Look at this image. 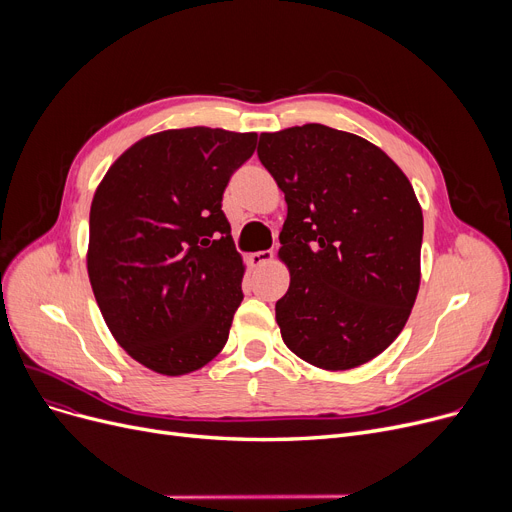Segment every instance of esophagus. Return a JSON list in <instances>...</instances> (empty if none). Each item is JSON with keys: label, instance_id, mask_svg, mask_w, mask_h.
I'll use <instances>...</instances> for the list:
<instances>
[{"label": "esophagus", "instance_id": "1", "mask_svg": "<svg viewBox=\"0 0 512 512\" xmlns=\"http://www.w3.org/2000/svg\"><path fill=\"white\" fill-rule=\"evenodd\" d=\"M249 261H251L253 267H261L265 263H272L274 261V253L272 251H257V253H253L249 257Z\"/></svg>", "mask_w": 512, "mask_h": 512}]
</instances>
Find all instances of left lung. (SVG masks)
<instances>
[{
    "label": "left lung",
    "mask_w": 512,
    "mask_h": 512,
    "mask_svg": "<svg viewBox=\"0 0 512 512\" xmlns=\"http://www.w3.org/2000/svg\"><path fill=\"white\" fill-rule=\"evenodd\" d=\"M257 155L288 205L284 344L332 371L378 357L405 328L421 280L423 213L409 178L380 147L324 124L263 132Z\"/></svg>",
    "instance_id": "8db88e82"
}]
</instances>
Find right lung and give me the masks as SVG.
<instances>
[{
  "mask_svg": "<svg viewBox=\"0 0 512 512\" xmlns=\"http://www.w3.org/2000/svg\"><path fill=\"white\" fill-rule=\"evenodd\" d=\"M255 145V132H157L124 151L95 191L93 294L118 344L151 371L201 369L228 340L245 265L222 197Z\"/></svg>",
  "mask_w": 512,
  "mask_h": 512,
  "instance_id": "add662e5",
  "label": "right lung"
}]
</instances>
